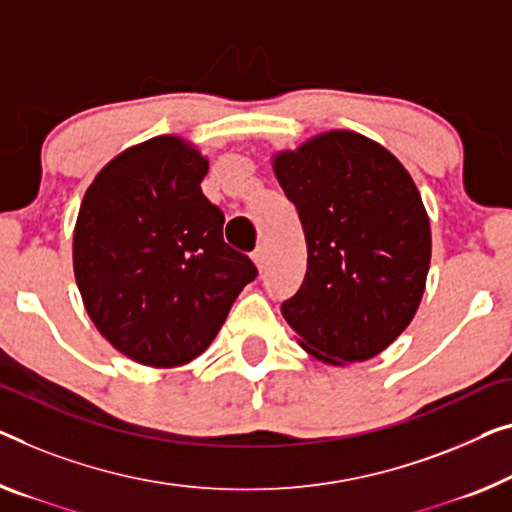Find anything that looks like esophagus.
Segmentation results:
<instances>
[{
    "mask_svg": "<svg viewBox=\"0 0 512 512\" xmlns=\"http://www.w3.org/2000/svg\"><path fill=\"white\" fill-rule=\"evenodd\" d=\"M253 262H255V266H257L259 271L264 269V262H266V250H264L262 246H259V248L255 250V253H253Z\"/></svg>",
    "mask_w": 512,
    "mask_h": 512,
    "instance_id": "esophagus-1",
    "label": "esophagus"
}]
</instances>
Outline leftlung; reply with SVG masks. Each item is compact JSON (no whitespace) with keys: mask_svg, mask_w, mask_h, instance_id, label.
<instances>
[{"mask_svg":"<svg viewBox=\"0 0 512 512\" xmlns=\"http://www.w3.org/2000/svg\"><path fill=\"white\" fill-rule=\"evenodd\" d=\"M273 172L308 246L305 278L282 317L324 363L381 354L414 319L430 269V218L414 179L391 151L354 131L280 151Z\"/></svg>","mask_w":512,"mask_h":512,"instance_id":"8db88e82","label":"left lung"}]
</instances>
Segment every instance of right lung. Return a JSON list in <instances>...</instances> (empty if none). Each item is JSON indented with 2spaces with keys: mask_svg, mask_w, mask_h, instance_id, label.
Wrapping results in <instances>:
<instances>
[{
  "mask_svg": "<svg viewBox=\"0 0 512 512\" xmlns=\"http://www.w3.org/2000/svg\"><path fill=\"white\" fill-rule=\"evenodd\" d=\"M207 172L193 144L158 135L114 156L80 204L73 271L87 315L149 368L200 356L257 276L223 241V211L200 186Z\"/></svg>",
  "mask_w": 512,
  "mask_h": 512,
  "instance_id": "obj_1",
  "label": "right lung"
}]
</instances>
